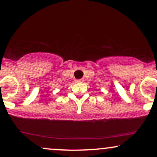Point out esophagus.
<instances>
[{
  "mask_svg": "<svg viewBox=\"0 0 157 157\" xmlns=\"http://www.w3.org/2000/svg\"><path fill=\"white\" fill-rule=\"evenodd\" d=\"M75 82H84V80L83 79H77V80H75Z\"/></svg>",
  "mask_w": 157,
  "mask_h": 157,
  "instance_id": "esophagus-1",
  "label": "esophagus"
}]
</instances>
